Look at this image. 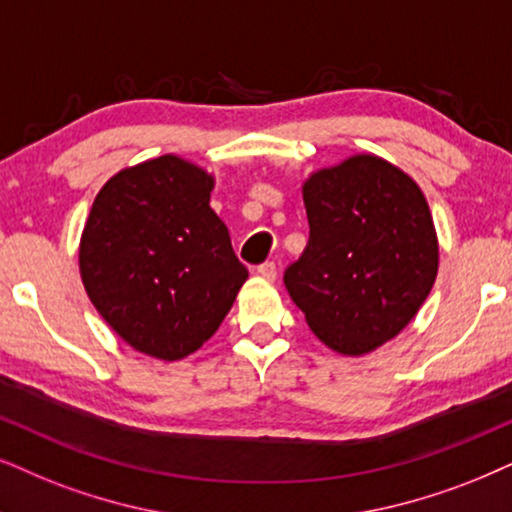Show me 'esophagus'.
Returning a JSON list of instances; mask_svg holds the SVG:
<instances>
[{
	"label": "esophagus",
	"instance_id": "obj_1",
	"mask_svg": "<svg viewBox=\"0 0 512 512\" xmlns=\"http://www.w3.org/2000/svg\"><path fill=\"white\" fill-rule=\"evenodd\" d=\"M257 274H260L262 278H267V281H274L276 278V264L274 262H264L257 267Z\"/></svg>",
	"mask_w": 512,
	"mask_h": 512
}]
</instances>
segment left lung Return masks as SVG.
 Listing matches in <instances>:
<instances>
[{
    "instance_id": "left-lung-1",
    "label": "left lung",
    "mask_w": 512,
    "mask_h": 512,
    "mask_svg": "<svg viewBox=\"0 0 512 512\" xmlns=\"http://www.w3.org/2000/svg\"><path fill=\"white\" fill-rule=\"evenodd\" d=\"M309 241L283 276L323 345L373 352L409 326L435 286L437 231L409 174L371 153L309 174Z\"/></svg>"
}]
</instances>
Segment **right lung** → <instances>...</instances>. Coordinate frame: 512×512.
Returning a JSON list of instances; mask_svg holds the SVG:
<instances>
[{
  "label": "right lung",
  "mask_w": 512,
  "mask_h": 512,
  "mask_svg": "<svg viewBox=\"0 0 512 512\" xmlns=\"http://www.w3.org/2000/svg\"><path fill=\"white\" fill-rule=\"evenodd\" d=\"M215 179L160 155L125 167L94 198L80 276L103 321L141 354L177 361L210 340L248 269L210 208Z\"/></svg>",
  "instance_id": "obj_1"
}]
</instances>
